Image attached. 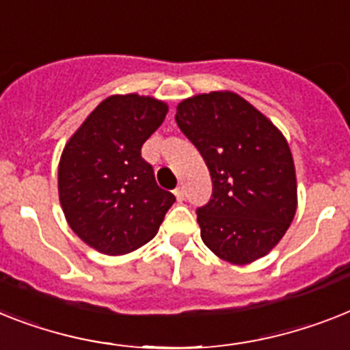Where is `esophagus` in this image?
<instances>
[{
    "mask_svg": "<svg viewBox=\"0 0 350 350\" xmlns=\"http://www.w3.org/2000/svg\"><path fill=\"white\" fill-rule=\"evenodd\" d=\"M174 196H176V200H178V201H183L185 200L183 187H178V189L174 190Z\"/></svg>",
    "mask_w": 350,
    "mask_h": 350,
    "instance_id": "1",
    "label": "esophagus"
}]
</instances>
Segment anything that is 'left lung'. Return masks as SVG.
Returning <instances> with one entry per match:
<instances>
[{
	"instance_id": "1",
	"label": "left lung",
	"mask_w": 350,
	"mask_h": 350,
	"mask_svg": "<svg viewBox=\"0 0 350 350\" xmlns=\"http://www.w3.org/2000/svg\"><path fill=\"white\" fill-rule=\"evenodd\" d=\"M176 122L212 178V200L198 208L203 243L237 266L268 255L297 212L295 163L282 133L234 92L185 98Z\"/></svg>"
}]
</instances>
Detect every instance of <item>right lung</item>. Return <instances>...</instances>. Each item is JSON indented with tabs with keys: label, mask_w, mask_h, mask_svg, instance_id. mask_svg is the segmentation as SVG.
<instances>
[{
	"label": "right lung",
	"mask_w": 350,
	"mask_h": 350,
	"mask_svg": "<svg viewBox=\"0 0 350 350\" xmlns=\"http://www.w3.org/2000/svg\"><path fill=\"white\" fill-rule=\"evenodd\" d=\"M154 96L111 95L82 122L59 161V201L88 246L124 255L149 243L176 198L156 185L142 146L165 120Z\"/></svg>",
	"instance_id": "obj_1"
}]
</instances>
